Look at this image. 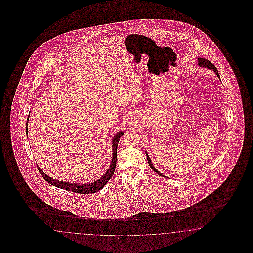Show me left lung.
I'll return each instance as SVG.
<instances>
[{
	"instance_id": "obj_1",
	"label": "left lung",
	"mask_w": 253,
	"mask_h": 253,
	"mask_svg": "<svg viewBox=\"0 0 253 253\" xmlns=\"http://www.w3.org/2000/svg\"><path fill=\"white\" fill-rule=\"evenodd\" d=\"M199 65L202 66V67H206L208 69H213V71H214L215 73L217 74V76L220 78V75H219V73H218V70L216 69V67H215L214 65H213L211 62L209 61L208 59H205V58H199ZM146 158H147V161H148V164H149V166L151 167V169H153L154 170H155V172H157L158 174H160L161 176H164L163 174H161V172H159V171L157 170V169L154 167L152 162L150 161V158H149V156L147 155V153H146Z\"/></svg>"
}]
</instances>
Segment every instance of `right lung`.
Here are the masks:
<instances>
[{"label":"right lung","mask_w":253,"mask_h":253,"mask_svg":"<svg viewBox=\"0 0 253 253\" xmlns=\"http://www.w3.org/2000/svg\"><path fill=\"white\" fill-rule=\"evenodd\" d=\"M28 121H29V117H28ZM27 125H28V122H27ZM27 131H28V128H27ZM123 131H120L119 133H117L114 138H113V157H112V161L110 163V166L107 170V172L100 178L99 180L93 182L92 184H68L62 181H56L53 178L46 175L45 173L39 168V172L41 173V175L43 177V179L45 180L47 183L53 184L54 186L58 187V188H62L65 190H69L70 192H74V193H79V194H92V193H95V192L99 191L100 189H102L107 182L109 181V179L112 177L114 174L115 171L116 163H117V148H118V144L120 141V138L123 136Z\"/></svg>","instance_id":"obj_1"}]
</instances>
